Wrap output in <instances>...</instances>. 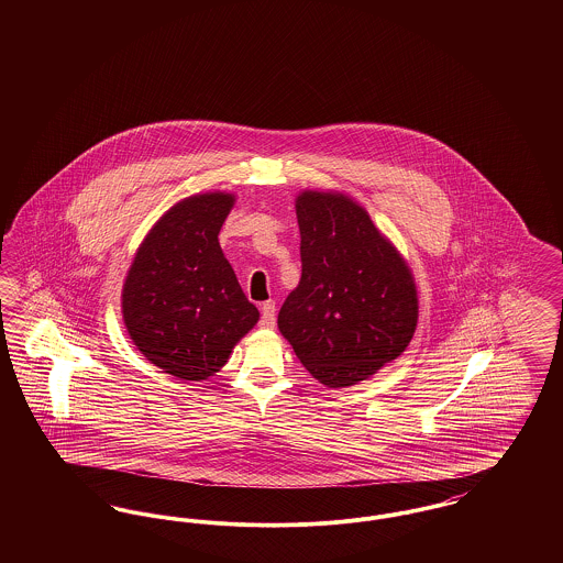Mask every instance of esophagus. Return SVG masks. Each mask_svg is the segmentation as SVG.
I'll return each mask as SVG.
<instances>
[{"instance_id": "obj_1", "label": "esophagus", "mask_w": 563, "mask_h": 563, "mask_svg": "<svg viewBox=\"0 0 563 563\" xmlns=\"http://www.w3.org/2000/svg\"><path fill=\"white\" fill-rule=\"evenodd\" d=\"M260 324H262L264 329H272V327L276 324V303H274L272 299L262 303V319H260Z\"/></svg>"}]
</instances>
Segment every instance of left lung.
<instances>
[{"instance_id":"8db88e82","label":"left lung","mask_w":563,"mask_h":563,"mask_svg":"<svg viewBox=\"0 0 563 563\" xmlns=\"http://www.w3.org/2000/svg\"><path fill=\"white\" fill-rule=\"evenodd\" d=\"M295 209L301 278L278 312V329L321 384L352 386L411 342L416 285L397 249L346 196L303 191Z\"/></svg>"}]
</instances>
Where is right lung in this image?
Segmentation results:
<instances>
[{
	"label": "right lung",
	"instance_id": "obj_1",
	"mask_svg": "<svg viewBox=\"0 0 563 563\" xmlns=\"http://www.w3.org/2000/svg\"><path fill=\"white\" fill-rule=\"evenodd\" d=\"M234 196L213 191L175 205L129 269L122 312L134 346L179 379L219 372L260 319L219 246Z\"/></svg>",
	"mask_w": 563,
	"mask_h": 563
}]
</instances>
